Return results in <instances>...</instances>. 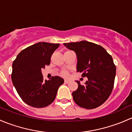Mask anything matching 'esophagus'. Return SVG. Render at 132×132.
Masks as SVG:
<instances>
[{
	"mask_svg": "<svg viewBox=\"0 0 132 132\" xmlns=\"http://www.w3.org/2000/svg\"><path fill=\"white\" fill-rule=\"evenodd\" d=\"M70 82V80H64V83L66 84H69Z\"/></svg>",
	"mask_w": 132,
	"mask_h": 132,
	"instance_id": "1",
	"label": "esophagus"
}]
</instances>
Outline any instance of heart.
Listing matches in <instances>:
<instances>
[{"label": "heart", "instance_id": "1", "mask_svg": "<svg viewBox=\"0 0 132 132\" xmlns=\"http://www.w3.org/2000/svg\"><path fill=\"white\" fill-rule=\"evenodd\" d=\"M61 75H62V76H64V77H67L68 75V73L67 71H62V73H61Z\"/></svg>", "mask_w": 132, "mask_h": 132}]
</instances>
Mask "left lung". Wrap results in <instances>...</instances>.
I'll list each match as a JSON object with an SVG mask.
<instances>
[{
    "label": "left lung",
    "mask_w": 132,
    "mask_h": 132,
    "mask_svg": "<svg viewBox=\"0 0 132 132\" xmlns=\"http://www.w3.org/2000/svg\"><path fill=\"white\" fill-rule=\"evenodd\" d=\"M77 57V71L87 77L84 85L79 81L72 93L74 102L80 107L93 109L103 104L112 91L116 68L112 57L100 45L87 41L64 43Z\"/></svg>",
    "instance_id": "1"
}]
</instances>
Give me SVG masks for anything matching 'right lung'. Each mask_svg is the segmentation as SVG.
<instances>
[{"label":"right lung","mask_w":132,"mask_h":132,"mask_svg":"<svg viewBox=\"0 0 132 132\" xmlns=\"http://www.w3.org/2000/svg\"><path fill=\"white\" fill-rule=\"evenodd\" d=\"M59 43L39 42L21 51L13 61L11 79L22 100L29 105L43 108L51 104L64 79L55 76L44 80L41 69L50 63Z\"/></svg>","instance_id":"obj_1"}]
</instances>
